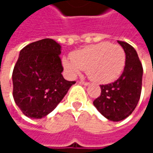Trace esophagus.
I'll use <instances>...</instances> for the list:
<instances>
[{
	"label": "esophagus",
	"mask_w": 153,
	"mask_h": 153,
	"mask_svg": "<svg viewBox=\"0 0 153 153\" xmlns=\"http://www.w3.org/2000/svg\"><path fill=\"white\" fill-rule=\"evenodd\" d=\"M79 83L81 84V85H84V86H88L89 85L88 82H86V81H83V80H79Z\"/></svg>",
	"instance_id": "obj_1"
}]
</instances>
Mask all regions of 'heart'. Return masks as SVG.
Here are the masks:
<instances>
[{
  "label": "heart",
  "mask_w": 153,
  "mask_h": 153,
  "mask_svg": "<svg viewBox=\"0 0 153 153\" xmlns=\"http://www.w3.org/2000/svg\"><path fill=\"white\" fill-rule=\"evenodd\" d=\"M62 63L72 76L84 70L91 80L106 84L121 74L125 67L126 54L120 46L104 42L74 52L72 59L64 57Z\"/></svg>",
  "instance_id": "obj_1"
}]
</instances>
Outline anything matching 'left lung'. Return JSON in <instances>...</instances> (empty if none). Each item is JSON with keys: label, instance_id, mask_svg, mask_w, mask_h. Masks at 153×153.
Returning <instances> with one entry per match:
<instances>
[{"label": "left lung", "instance_id": "1", "mask_svg": "<svg viewBox=\"0 0 153 153\" xmlns=\"http://www.w3.org/2000/svg\"><path fill=\"white\" fill-rule=\"evenodd\" d=\"M126 54L124 71L120 77L106 85H100L101 95L93 104L99 112L111 121L128 117L137 107L142 91L143 66L136 49L118 41Z\"/></svg>", "mask_w": 153, "mask_h": 153}]
</instances>
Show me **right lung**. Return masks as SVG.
I'll return each mask as SVG.
<instances>
[{
  "label": "right lung",
  "instance_id": "1",
  "mask_svg": "<svg viewBox=\"0 0 153 153\" xmlns=\"http://www.w3.org/2000/svg\"><path fill=\"white\" fill-rule=\"evenodd\" d=\"M60 54L61 46L52 39L32 42L21 49L12 74L13 97L25 116L45 117L75 83L62 75Z\"/></svg>",
  "mask_w": 153,
  "mask_h": 153
}]
</instances>
